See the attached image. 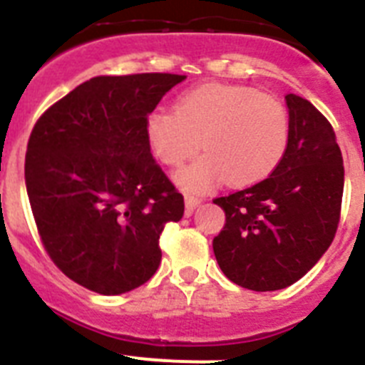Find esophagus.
Listing matches in <instances>:
<instances>
[{
	"instance_id": "1",
	"label": "esophagus",
	"mask_w": 365,
	"mask_h": 365,
	"mask_svg": "<svg viewBox=\"0 0 365 365\" xmlns=\"http://www.w3.org/2000/svg\"><path fill=\"white\" fill-rule=\"evenodd\" d=\"M185 202H186V210L193 212V210H195V208H197L199 205H201L202 199L193 197V195H185Z\"/></svg>"
}]
</instances>
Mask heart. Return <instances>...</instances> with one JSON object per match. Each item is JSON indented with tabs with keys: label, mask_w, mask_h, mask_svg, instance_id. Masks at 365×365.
<instances>
[{
	"label": "heart",
	"mask_w": 365,
	"mask_h": 365,
	"mask_svg": "<svg viewBox=\"0 0 365 365\" xmlns=\"http://www.w3.org/2000/svg\"><path fill=\"white\" fill-rule=\"evenodd\" d=\"M146 138L168 168H180L202 146L206 153L177 173L175 182L188 193H206L225 179L234 186L265 180L285 157L291 124L274 96L206 83L180 95L175 111H151Z\"/></svg>",
	"instance_id": "1"
}]
</instances>
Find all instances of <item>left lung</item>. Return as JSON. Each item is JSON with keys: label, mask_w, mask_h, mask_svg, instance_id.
<instances>
[{"label": "left lung", "mask_w": 365, "mask_h": 365, "mask_svg": "<svg viewBox=\"0 0 365 365\" xmlns=\"http://www.w3.org/2000/svg\"><path fill=\"white\" fill-rule=\"evenodd\" d=\"M291 138L279 166L257 185L215 199L227 222L214 237L222 274L250 291H279L303 278L333 243L344 160L333 125L309 100L285 96Z\"/></svg>", "instance_id": "1"}]
</instances>
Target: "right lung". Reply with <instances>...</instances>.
Returning <instances> with one entry per match:
<instances>
[{
  "label": "right lung",
  "mask_w": 365,
  "mask_h": 365,
  "mask_svg": "<svg viewBox=\"0 0 365 365\" xmlns=\"http://www.w3.org/2000/svg\"><path fill=\"white\" fill-rule=\"evenodd\" d=\"M186 76H95L38 118L25 185L43 247L67 278L104 296L159 269L164 225L185 199L151 155L146 118Z\"/></svg>",
  "instance_id": "right-lung-1"
}]
</instances>
